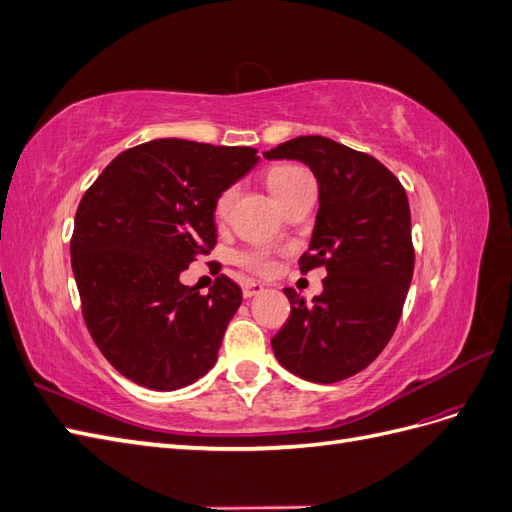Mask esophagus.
<instances>
[{
  "mask_svg": "<svg viewBox=\"0 0 512 512\" xmlns=\"http://www.w3.org/2000/svg\"><path fill=\"white\" fill-rule=\"evenodd\" d=\"M260 292H265V286H262V284H256L252 280L243 282V297L245 299H252V297H256V294H260Z\"/></svg>",
  "mask_w": 512,
  "mask_h": 512,
  "instance_id": "34e87169",
  "label": "esophagus"
}]
</instances>
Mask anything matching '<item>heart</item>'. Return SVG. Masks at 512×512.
<instances>
[{
    "label": "heart",
    "instance_id": "1",
    "mask_svg": "<svg viewBox=\"0 0 512 512\" xmlns=\"http://www.w3.org/2000/svg\"><path fill=\"white\" fill-rule=\"evenodd\" d=\"M305 179H309V175L305 173L303 168L292 166V164H280V166H273L269 173H267V188H269V192L273 194L275 200H282L284 196H288ZM232 200H235V190H232V188L224 190L218 196V200H215V205H213L215 220H224L226 218L228 211H230ZM237 262H239L241 267L250 269L254 273H260V275H269L275 269L273 256L267 250H262V247H254V250L241 252L237 256Z\"/></svg>",
    "mask_w": 512,
    "mask_h": 512
}]
</instances>
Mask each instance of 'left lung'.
Instances as JSON below:
<instances>
[{
	"label": "left lung",
	"instance_id": "obj_1",
	"mask_svg": "<svg viewBox=\"0 0 512 512\" xmlns=\"http://www.w3.org/2000/svg\"><path fill=\"white\" fill-rule=\"evenodd\" d=\"M267 160H297L318 181V213L301 271L327 269L322 294L305 303L284 288L290 318L273 352L303 380L331 384L359 374L389 344L414 273L404 185L367 153L327 136H297Z\"/></svg>",
	"mask_w": 512,
	"mask_h": 512
}]
</instances>
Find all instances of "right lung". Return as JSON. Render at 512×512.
<instances>
[{
  "mask_svg": "<svg viewBox=\"0 0 512 512\" xmlns=\"http://www.w3.org/2000/svg\"><path fill=\"white\" fill-rule=\"evenodd\" d=\"M258 160L252 147L156 138L119 153L85 192L72 271L87 329L121 376L175 391L218 361L241 288L220 275L200 294L181 273L215 245V200Z\"/></svg>",
  "mask_w": 512,
  "mask_h": 512,
  "instance_id": "add662e5",
  "label": "right lung"
}]
</instances>
